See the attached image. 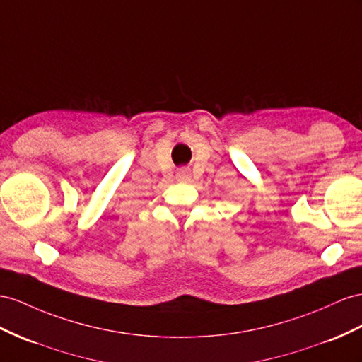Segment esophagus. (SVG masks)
<instances>
[{
  "instance_id": "esophagus-1",
  "label": "esophagus",
  "mask_w": 362,
  "mask_h": 362,
  "mask_svg": "<svg viewBox=\"0 0 362 362\" xmlns=\"http://www.w3.org/2000/svg\"><path fill=\"white\" fill-rule=\"evenodd\" d=\"M179 179H180V180H188V179H189L188 171H187V170H182V171L179 173Z\"/></svg>"
}]
</instances>
